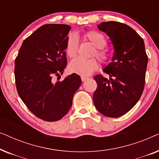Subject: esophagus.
Segmentation results:
<instances>
[{"instance_id":"34e87169","label":"esophagus","mask_w":159,"mask_h":159,"mask_svg":"<svg viewBox=\"0 0 159 159\" xmlns=\"http://www.w3.org/2000/svg\"><path fill=\"white\" fill-rule=\"evenodd\" d=\"M88 77H84V76H82V77H81V80H82V82L85 81V80H88Z\"/></svg>"}]
</instances>
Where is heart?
<instances>
[{"label":"heart","mask_w":159,"mask_h":159,"mask_svg":"<svg viewBox=\"0 0 159 159\" xmlns=\"http://www.w3.org/2000/svg\"><path fill=\"white\" fill-rule=\"evenodd\" d=\"M83 38L84 40L88 41L95 47L91 53V56H95L98 59L101 61V62L106 64L108 60V54L107 51L104 50V48L107 45V40L105 36L101 32L93 30L85 32L83 34ZM78 48L79 45L77 38L75 34H69L66 39L65 46V53L66 56L70 58H75L77 55ZM69 68L71 72L86 76L90 75L93 71L98 70L99 68V64L95 58L82 59L77 58L71 61L69 64Z\"/></svg>","instance_id":"obj_1"}]
</instances>
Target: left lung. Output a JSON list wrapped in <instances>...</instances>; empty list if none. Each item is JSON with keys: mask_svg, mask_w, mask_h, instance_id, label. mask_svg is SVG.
<instances>
[{"mask_svg": "<svg viewBox=\"0 0 159 159\" xmlns=\"http://www.w3.org/2000/svg\"><path fill=\"white\" fill-rule=\"evenodd\" d=\"M98 28L110 38L114 53L111 62L103 69L110 79L101 75L94 77L97 89L93 101L100 113L116 118L131 110L140 99L148 58L143 38L128 25L106 21Z\"/></svg>", "mask_w": 159, "mask_h": 159, "instance_id": "left-lung-1", "label": "left lung"}]
</instances>
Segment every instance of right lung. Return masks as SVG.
I'll return each instance as SVG.
<instances>
[{"mask_svg":"<svg viewBox=\"0 0 159 159\" xmlns=\"http://www.w3.org/2000/svg\"><path fill=\"white\" fill-rule=\"evenodd\" d=\"M71 27L48 24L26 38L15 59L18 94L32 114L47 121L60 120L70 109L81 78L73 73L54 82L66 68V39ZM58 79V78H57Z\"/></svg>","mask_w":159,"mask_h":159,"instance_id":"right-lung-1","label":"right lung"}]
</instances>
